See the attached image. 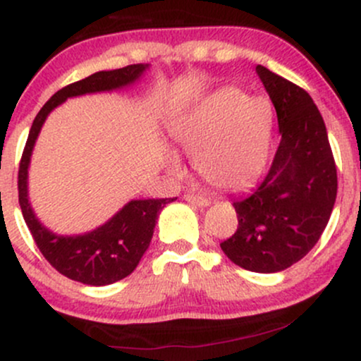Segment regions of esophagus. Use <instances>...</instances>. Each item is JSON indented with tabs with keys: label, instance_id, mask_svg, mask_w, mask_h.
Returning a JSON list of instances; mask_svg holds the SVG:
<instances>
[{
	"label": "esophagus",
	"instance_id": "1",
	"mask_svg": "<svg viewBox=\"0 0 361 361\" xmlns=\"http://www.w3.org/2000/svg\"><path fill=\"white\" fill-rule=\"evenodd\" d=\"M185 200L188 202V204H193V205H198V207H205V205L210 204L209 198L202 197V195H197V193H186Z\"/></svg>",
	"mask_w": 361,
	"mask_h": 361
}]
</instances>
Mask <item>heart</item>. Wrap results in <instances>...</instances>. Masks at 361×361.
Segmentation results:
<instances>
[{"mask_svg": "<svg viewBox=\"0 0 361 361\" xmlns=\"http://www.w3.org/2000/svg\"><path fill=\"white\" fill-rule=\"evenodd\" d=\"M273 109L264 98L238 90L210 94L173 128V139L193 156L198 176L219 190H235L255 180L267 163ZM169 166L178 169L175 157Z\"/></svg>", "mask_w": 361, "mask_h": 361, "instance_id": "heart-1", "label": "heart"}]
</instances>
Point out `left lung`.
<instances>
[{"instance_id":"1","label":"left lung","mask_w":361,"mask_h":361,"mask_svg":"<svg viewBox=\"0 0 361 361\" xmlns=\"http://www.w3.org/2000/svg\"><path fill=\"white\" fill-rule=\"evenodd\" d=\"M256 73L275 105L281 139L263 180L233 202L238 229L221 247L244 270L275 273L304 258L324 233L338 173L324 120L307 91L263 66Z\"/></svg>"}]
</instances>
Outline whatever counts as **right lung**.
<instances>
[{
    "mask_svg": "<svg viewBox=\"0 0 361 361\" xmlns=\"http://www.w3.org/2000/svg\"><path fill=\"white\" fill-rule=\"evenodd\" d=\"M146 68L147 64H130L122 69H114V71L94 73L85 80L71 82L57 91L37 114L27 144H25L22 159H20L18 202L37 247L61 275L74 281L93 285V287L110 285L126 279L135 270L152 239L157 215L164 205L175 198L132 200L97 231L66 238V235L52 234L51 231L45 229L32 212L27 198L28 163H30L32 149H34L40 127L52 109H56L69 97L115 90L128 82H134L146 71Z\"/></svg>",
    "mask_w": 361,
    "mask_h": 361,
    "instance_id": "add662e5",
    "label": "right lung"
}]
</instances>
